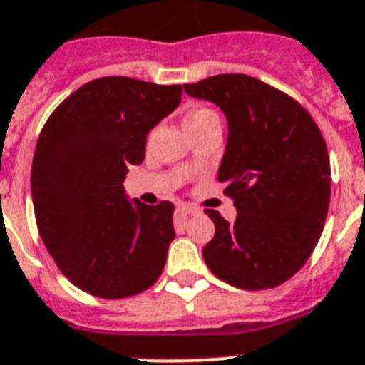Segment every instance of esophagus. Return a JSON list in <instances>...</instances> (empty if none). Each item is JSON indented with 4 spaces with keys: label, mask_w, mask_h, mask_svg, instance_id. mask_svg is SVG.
Wrapping results in <instances>:
<instances>
[{
    "label": "esophagus",
    "mask_w": 365,
    "mask_h": 365,
    "mask_svg": "<svg viewBox=\"0 0 365 365\" xmlns=\"http://www.w3.org/2000/svg\"><path fill=\"white\" fill-rule=\"evenodd\" d=\"M179 212L185 214V216H190V214H197L199 210L195 207H190V205H179Z\"/></svg>",
    "instance_id": "obj_1"
}]
</instances>
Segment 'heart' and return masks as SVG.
Instances as JSON below:
<instances>
[{
    "mask_svg": "<svg viewBox=\"0 0 365 365\" xmlns=\"http://www.w3.org/2000/svg\"><path fill=\"white\" fill-rule=\"evenodd\" d=\"M214 121H220L217 114L210 108H194L192 112H188L185 118V127L186 130H197L201 127H207L208 123H214Z\"/></svg>",
    "mask_w": 365,
    "mask_h": 365,
    "instance_id": "1",
    "label": "heart"
}]
</instances>
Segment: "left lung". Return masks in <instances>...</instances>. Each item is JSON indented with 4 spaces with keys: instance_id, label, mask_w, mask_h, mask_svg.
<instances>
[{
    "instance_id": "8db88e82",
    "label": "left lung",
    "mask_w": 365,
    "mask_h": 365,
    "mask_svg": "<svg viewBox=\"0 0 365 365\" xmlns=\"http://www.w3.org/2000/svg\"><path fill=\"white\" fill-rule=\"evenodd\" d=\"M185 92L216 103L229 123L217 179L238 214L229 223L205 210L216 225L205 262L236 288H275L307 264L325 225L331 162L322 130L288 93L244 73L208 77Z\"/></svg>"
}]
</instances>
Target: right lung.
<instances>
[{
    "label": "right lung",
    "instance_id": "obj_1",
    "mask_svg": "<svg viewBox=\"0 0 365 365\" xmlns=\"http://www.w3.org/2000/svg\"><path fill=\"white\" fill-rule=\"evenodd\" d=\"M180 93V85L93 79L68 96L40 133L31 170L40 238L62 275L86 294L130 297L164 269L175 207L129 201L123 180Z\"/></svg>",
    "mask_w": 365,
    "mask_h": 365
}]
</instances>
